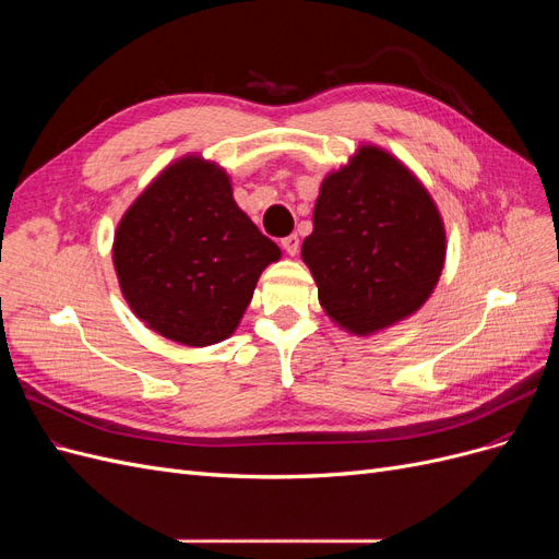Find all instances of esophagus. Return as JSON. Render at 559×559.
<instances>
[{
    "mask_svg": "<svg viewBox=\"0 0 559 559\" xmlns=\"http://www.w3.org/2000/svg\"><path fill=\"white\" fill-rule=\"evenodd\" d=\"M282 247H284V251H286V253H289V257H296L298 249H300L298 235H286V238L282 240Z\"/></svg>",
    "mask_w": 559,
    "mask_h": 559,
    "instance_id": "34e87169",
    "label": "esophagus"
}]
</instances>
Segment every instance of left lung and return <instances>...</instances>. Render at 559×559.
I'll return each mask as SVG.
<instances>
[{"label":"left lung","mask_w":559,"mask_h":559,"mask_svg":"<svg viewBox=\"0 0 559 559\" xmlns=\"http://www.w3.org/2000/svg\"><path fill=\"white\" fill-rule=\"evenodd\" d=\"M300 257L326 314L370 335L417 312L445 263V228L419 179L378 146H361L321 181Z\"/></svg>","instance_id":"1"}]
</instances>
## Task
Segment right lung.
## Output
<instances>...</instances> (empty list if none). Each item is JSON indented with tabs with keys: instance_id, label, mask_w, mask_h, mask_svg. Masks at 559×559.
<instances>
[{
	"instance_id": "1",
	"label": "right lung",
	"mask_w": 559,
	"mask_h": 559,
	"mask_svg": "<svg viewBox=\"0 0 559 559\" xmlns=\"http://www.w3.org/2000/svg\"><path fill=\"white\" fill-rule=\"evenodd\" d=\"M280 247L235 205L222 167L186 156L123 214L114 267L130 310L167 341L222 343L238 329Z\"/></svg>"
}]
</instances>
